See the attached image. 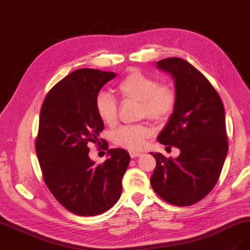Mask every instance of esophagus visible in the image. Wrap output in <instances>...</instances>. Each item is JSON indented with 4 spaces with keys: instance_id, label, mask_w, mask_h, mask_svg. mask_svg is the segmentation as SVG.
I'll use <instances>...</instances> for the list:
<instances>
[{
    "instance_id": "34e87169",
    "label": "esophagus",
    "mask_w": 250,
    "mask_h": 250,
    "mask_svg": "<svg viewBox=\"0 0 250 250\" xmlns=\"http://www.w3.org/2000/svg\"><path fill=\"white\" fill-rule=\"evenodd\" d=\"M142 153L141 152H137V151H130V155L131 158L134 159V158H138V156H140Z\"/></svg>"
}]
</instances>
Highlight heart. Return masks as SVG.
<instances>
[{
  "instance_id": "heart-1",
  "label": "heart",
  "mask_w": 250,
  "mask_h": 250,
  "mask_svg": "<svg viewBox=\"0 0 250 250\" xmlns=\"http://www.w3.org/2000/svg\"><path fill=\"white\" fill-rule=\"evenodd\" d=\"M118 90L125 99L140 101L141 116H147L156 123L167 120L176 105V94L169 85H161L154 78L140 71H134L118 84ZM96 111L100 119L108 125L116 123L118 104L108 91L102 90L96 97ZM153 130L147 124L123 125L112 133L111 139L124 148L140 150L152 136Z\"/></svg>"
}]
</instances>
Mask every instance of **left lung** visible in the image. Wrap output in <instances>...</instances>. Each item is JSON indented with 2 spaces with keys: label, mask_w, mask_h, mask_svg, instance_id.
<instances>
[{
  "label": "left lung",
  "mask_w": 250,
  "mask_h": 250,
  "mask_svg": "<svg viewBox=\"0 0 250 250\" xmlns=\"http://www.w3.org/2000/svg\"><path fill=\"white\" fill-rule=\"evenodd\" d=\"M175 82L176 105L158 141L180 149L178 158L153 153L156 166L150 183L170 204L190 206L204 199L216 184L228 153L223 101L208 79L179 58L159 61Z\"/></svg>",
  "instance_id": "8db88e82"
}]
</instances>
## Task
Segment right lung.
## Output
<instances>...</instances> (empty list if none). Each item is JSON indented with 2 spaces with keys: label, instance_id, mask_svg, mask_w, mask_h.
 Returning <instances> with one entry per match:
<instances>
[{
  "label": "right lung",
  "instance_id": "add662e5",
  "mask_svg": "<svg viewBox=\"0 0 250 250\" xmlns=\"http://www.w3.org/2000/svg\"><path fill=\"white\" fill-rule=\"evenodd\" d=\"M114 77V72L96 69L74 71L49 90L40 111L36 153L44 182L61 205L80 216L101 214L115 204L131 160L122 148L109 149L103 164L88 156L89 144H99L104 130L96 97ZM102 148L108 149L106 141Z\"/></svg>",
  "mask_w": 250,
  "mask_h": 250
}]
</instances>
